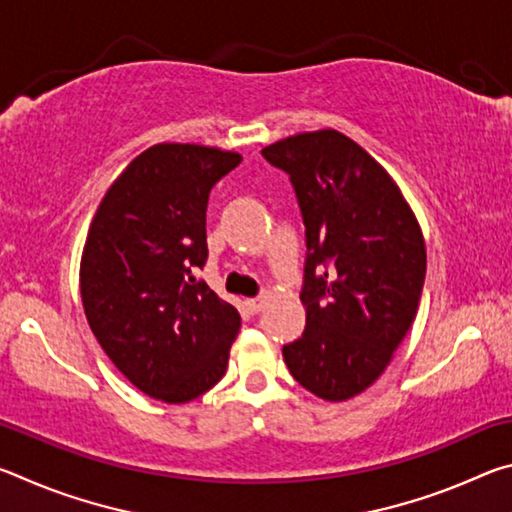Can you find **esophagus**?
Wrapping results in <instances>:
<instances>
[{
  "label": "esophagus",
  "mask_w": 512,
  "mask_h": 512,
  "mask_svg": "<svg viewBox=\"0 0 512 512\" xmlns=\"http://www.w3.org/2000/svg\"><path fill=\"white\" fill-rule=\"evenodd\" d=\"M246 307H248L250 314H259V311L264 309V300L262 298H248Z\"/></svg>",
  "instance_id": "obj_1"
}]
</instances>
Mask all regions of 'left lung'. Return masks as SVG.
<instances>
[{"mask_svg": "<svg viewBox=\"0 0 512 512\" xmlns=\"http://www.w3.org/2000/svg\"><path fill=\"white\" fill-rule=\"evenodd\" d=\"M262 155L289 173L305 223L307 325L284 363L314 395L350 400L386 370L418 314L422 230L386 169L339 131L293 135Z\"/></svg>", "mask_w": 512, "mask_h": 512, "instance_id": "8db88e82", "label": "left lung"}]
</instances>
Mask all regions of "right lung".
I'll use <instances>...</instances> for the list:
<instances>
[{
    "label": "right lung",
    "mask_w": 512,
    "mask_h": 512,
    "mask_svg": "<svg viewBox=\"0 0 512 512\" xmlns=\"http://www.w3.org/2000/svg\"><path fill=\"white\" fill-rule=\"evenodd\" d=\"M239 153L155 144L121 171L81 257L85 316L103 352L155 400H196L225 375L241 318L194 268L207 262L212 187Z\"/></svg>",
    "instance_id": "right-lung-1"
}]
</instances>
